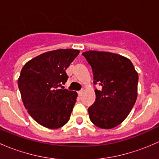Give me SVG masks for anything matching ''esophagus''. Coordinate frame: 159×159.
I'll return each instance as SVG.
<instances>
[{
	"mask_svg": "<svg viewBox=\"0 0 159 159\" xmlns=\"http://www.w3.org/2000/svg\"><path fill=\"white\" fill-rule=\"evenodd\" d=\"M82 91H83V89H81V90H80V91H78V95H81V94H82Z\"/></svg>",
	"mask_w": 159,
	"mask_h": 159,
	"instance_id": "esophagus-1",
	"label": "esophagus"
}]
</instances>
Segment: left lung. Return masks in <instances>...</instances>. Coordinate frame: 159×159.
<instances>
[{"label": "left lung", "instance_id": "left-lung-1", "mask_svg": "<svg viewBox=\"0 0 159 159\" xmlns=\"http://www.w3.org/2000/svg\"><path fill=\"white\" fill-rule=\"evenodd\" d=\"M92 68L96 99L89 108V118L97 127L110 129L129 115L137 98L139 75L129 59L105 51L82 53Z\"/></svg>", "mask_w": 159, "mask_h": 159}]
</instances>
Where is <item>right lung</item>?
Returning <instances> with one entry per match:
<instances>
[{
    "mask_svg": "<svg viewBox=\"0 0 159 159\" xmlns=\"http://www.w3.org/2000/svg\"><path fill=\"white\" fill-rule=\"evenodd\" d=\"M79 54L78 50L58 49L35 57L25 65L18 79L22 101L38 124L58 129L70 119L76 102V91L64 89L67 68Z\"/></svg>",
    "mask_w": 159,
    "mask_h": 159,
    "instance_id": "right-lung-1",
    "label": "right lung"
}]
</instances>
